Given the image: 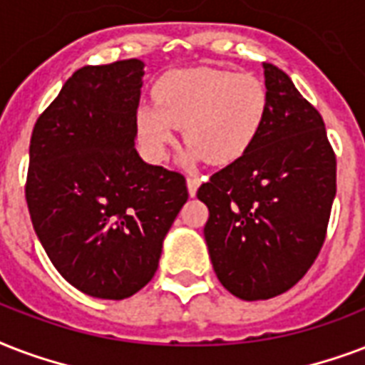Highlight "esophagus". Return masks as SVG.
Returning a JSON list of instances; mask_svg holds the SVG:
<instances>
[{"instance_id":"obj_1","label":"esophagus","mask_w":365,"mask_h":365,"mask_svg":"<svg viewBox=\"0 0 365 365\" xmlns=\"http://www.w3.org/2000/svg\"><path fill=\"white\" fill-rule=\"evenodd\" d=\"M186 186H188V194L194 197L197 192V186H200V179H196V177H188V179H186Z\"/></svg>"}]
</instances>
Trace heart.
Here are the masks:
<instances>
[{
	"instance_id": "1",
	"label": "heart",
	"mask_w": 365,
	"mask_h": 365,
	"mask_svg": "<svg viewBox=\"0 0 365 365\" xmlns=\"http://www.w3.org/2000/svg\"><path fill=\"white\" fill-rule=\"evenodd\" d=\"M154 104L135 115L138 140L163 160L182 127L190 144L186 162L228 165L250 150L267 115V87L257 76L222 68H182L163 74L152 89Z\"/></svg>"
}]
</instances>
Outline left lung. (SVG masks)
<instances>
[{"mask_svg": "<svg viewBox=\"0 0 365 365\" xmlns=\"http://www.w3.org/2000/svg\"><path fill=\"white\" fill-rule=\"evenodd\" d=\"M268 106L244 156L197 188L217 278L244 301L282 295L312 267L326 240L337 160L320 112L289 76L262 62Z\"/></svg>", "mask_w": 365, "mask_h": 365, "instance_id": "left-lung-1", "label": "left lung"}]
</instances>
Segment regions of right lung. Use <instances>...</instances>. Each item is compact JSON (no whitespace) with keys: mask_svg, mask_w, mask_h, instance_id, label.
Masks as SVG:
<instances>
[{"mask_svg":"<svg viewBox=\"0 0 365 365\" xmlns=\"http://www.w3.org/2000/svg\"><path fill=\"white\" fill-rule=\"evenodd\" d=\"M143 68L138 58L80 68L30 138L34 230L62 278L97 299L131 297L154 278L188 200L182 175L135 150Z\"/></svg>","mask_w":365,"mask_h":365,"instance_id":"1","label":"right lung"}]
</instances>
